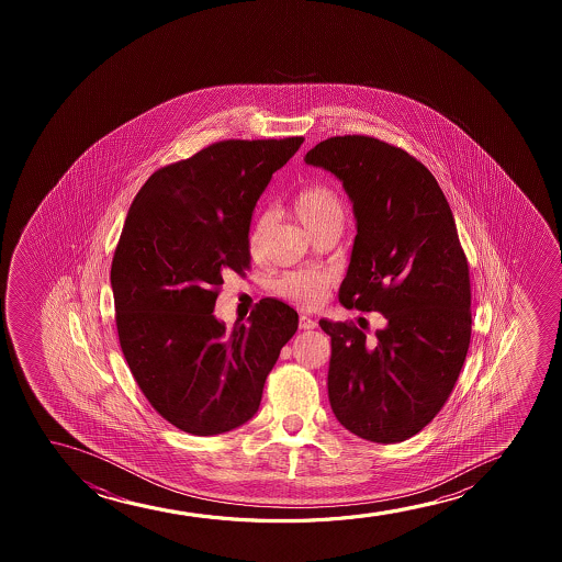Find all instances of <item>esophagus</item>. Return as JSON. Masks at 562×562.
Masks as SVG:
<instances>
[{"mask_svg":"<svg viewBox=\"0 0 562 562\" xmlns=\"http://www.w3.org/2000/svg\"><path fill=\"white\" fill-rule=\"evenodd\" d=\"M300 328L301 330H315L316 321H313L311 316L301 315L300 316Z\"/></svg>","mask_w":562,"mask_h":562,"instance_id":"1","label":"esophagus"}]
</instances>
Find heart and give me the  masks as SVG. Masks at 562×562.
Returning a JSON list of instances; mask_svg holds the SVG:
<instances>
[{
	"label": "heart",
	"instance_id": "obj_1",
	"mask_svg": "<svg viewBox=\"0 0 562 562\" xmlns=\"http://www.w3.org/2000/svg\"><path fill=\"white\" fill-rule=\"evenodd\" d=\"M293 215L308 234L323 228L326 224L344 223V203L338 192L323 182H313L300 188L290 201ZM270 223L269 213H261L255 218L249 232V251L257 254L262 236ZM331 278L323 272H288L278 280L274 290L282 300L290 301L301 308H315L326 300L330 290Z\"/></svg>",
	"mask_w": 562,
	"mask_h": 562
}]
</instances>
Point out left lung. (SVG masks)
I'll list each match as a JSON object with an SVG mask.
<instances>
[{
	"instance_id": "obj_1",
	"label": "left lung",
	"mask_w": 562,
	"mask_h": 562,
	"mask_svg": "<svg viewBox=\"0 0 562 562\" xmlns=\"http://www.w3.org/2000/svg\"><path fill=\"white\" fill-rule=\"evenodd\" d=\"M305 162L344 182L357 218L339 301L384 330L321 321L331 338L328 397L344 428L400 443L453 392L472 331L469 261L438 180L405 149L361 134L316 144Z\"/></svg>"
}]
</instances>
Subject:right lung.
Segmentation results:
<instances>
[{"label":"right lung","mask_w":562,"mask_h":562,"mask_svg":"<svg viewBox=\"0 0 562 562\" xmlns=\"http://www.w3.org/2000/svg\"><path fill=\"white\" fill-rule=\"evenodd\" d=\"M303 139L215 142L155 170L132 201L111 265L116 331L139 390L178 430L247 423L297 330V313L270 297L232 331L213 308L223 277H246L255 203Z\"/></svg>","instance_id":"add662e5"}]
</instances>
